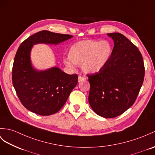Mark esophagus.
<instances>
[{
	"label": "esophagus",
	"instance_id": "34e87169",
	"mask_svg": "<svg viewBox=\"0 0 155 155\" xmlns=\"http://www.w3.org/2000/svg\"><path fill=\"white\" fill-rule=\"evenodd\" d=\"M84 80H86V78H85V77H81V76H79V77H78V82H81V81H84Z\"/></svg>",
	"mask_w": 155,
	"mask_h": 155
}]
</instances>
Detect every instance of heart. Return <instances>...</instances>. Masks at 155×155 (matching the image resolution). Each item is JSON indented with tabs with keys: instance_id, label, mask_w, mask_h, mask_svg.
I'll use <instances>...</instances> for the list:
<instances>
[{
	"instance_id": "heart-1",
	"label": "heart",
	"mask_w": 155,
	"mask_h": 155,
	"mask_svg": "<svg viewBox=\"0 0 155 155\" xmlns=\"http://www.w3.org/2000/svg\"><path fill=\"white\" fill-rule=\"evenodd\" d=\"M112 50L111 45L107 41H82L70 48L68 52L69 60H65L64 63L69 68H73L74 64L81 65L84 73H96L107 63Z\"/></svg>"
}]
</instances>
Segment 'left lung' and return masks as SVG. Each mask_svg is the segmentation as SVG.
I'll list each match as a JSON object with an SVG mask.
<instances>
[{
    "instance_id": "obj_1",
    "label": "left lung",
    "mask_w": 155,
    "mask_h": 155,
    "mask_svg": "<svg viewBox=\"0 0 155 155\" xmlns=\"http://www.w3.org/2000/svg\"><path fill=\"white\" fill-rule=\"evenodd\" d=\"M114 41L111 55L100 71L88 74V101L98 115L111 118L120 115L136 101L145 76L142 55L122 34L108 33Z\"/></svg>"
}]
</instances>
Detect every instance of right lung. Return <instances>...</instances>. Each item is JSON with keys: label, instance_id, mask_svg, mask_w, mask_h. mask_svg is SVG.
Returning a JSON list of instances; mask_svg holds the SVG:
<instances>
[{"label": "right lung", "instance_id": "right-lung-1", "mask_svg": "<svg viewBox=\"0 0 155 155\" xmlns=\"http://www.w3.org/2000/svg\"><path fill=\"white\" fill-rule=\"evenodd\" d=\"M73 36L41 31L27 38L19 46L12 67V83L21 103L30 111L42 116L58 112L78 83V75L68 74L58 67L37 71L31 62L33 45H58Z\"/></svg>", "mask_w": 155, "mask_h": 155}]
</instances>
